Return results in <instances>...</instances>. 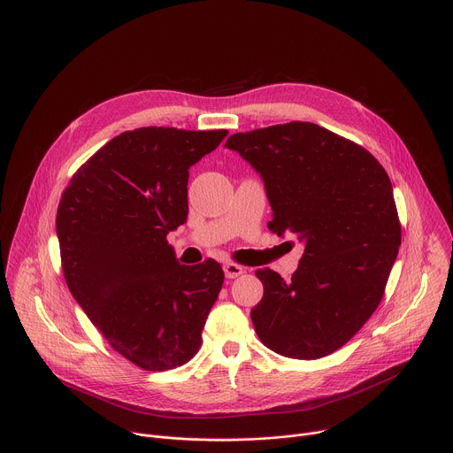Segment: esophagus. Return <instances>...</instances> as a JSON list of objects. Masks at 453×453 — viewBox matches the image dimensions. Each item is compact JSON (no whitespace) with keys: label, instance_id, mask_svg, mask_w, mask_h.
<instances>
[{"label":"esophagus","instance_id":"esophagus-1","mask_svg":"<svg viewBox=\"0 0 453 453\" xmlns=\"http://www.w3.org/2000/svg\"><path fill=\"white\" fill-rule=\"evenodd\" d=\"M223 271H225V276H226V278L234 280V278H237V276H241V274L244 273V267H241V265H237V264L228 262V264H225V265H223Z\"/></svg>","mask_w":453,"mask_h":453}]
</instances>
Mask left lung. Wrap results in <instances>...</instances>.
<instances>
[{"label": "left lung", "instance_id": "obj_1", "mask_svg": "<svg viewBox=\"0 0 453 453\" xmlns=\"http://www.w3.org/2000/svg\"><path fill=\"white\" fill-rule=\"evenodd\" d=\"M225 147L262 177L269 230L304 242L290 281L267 267L257 271L264 283L251 310L258 338L296 359L334 352L379 306L398 255L388 173L363 147L310 122L237 133Z\"/></svg>", "mask_w": 453, "mask_h": 453}]
</instances>
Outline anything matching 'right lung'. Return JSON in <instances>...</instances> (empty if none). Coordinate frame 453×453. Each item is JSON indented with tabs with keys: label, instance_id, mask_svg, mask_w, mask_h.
<instances>
[{
	"label": "right lung",
	"instance_id": "right-lung-1",
	"mask_svg": "<svg viewBox=\"0 0 453 453\" xmlns=\"http://www.w3.org/2000/svg\"><path fill=\"white\" fill-rule=\"evenodd\" d=\"M228 131L142 127L99 149L57 212L67 287L110 345L143 370L188 363L225 273L182 265L166 235L186 223L189 168Z\"/></svg>",
	"mask_w": 453,
	"mask_h": 453
}]
</instances>
